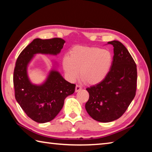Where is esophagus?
<instances>
[{"label": "esophagus", "instance_id": "obj_1", "mask_svg": "<svg viewBox=\"0 0 152 152\" xmlns=\"http://www.w3.org/2000/svg\"><path fill=\"white\" fill-rule=\"evenodd\" d=\"M81 89H82L81 86H79V85H77L76 87H75V92H78L79 91H81Z\"/></svg>", "mask_w": 152, "mask_h": 152}]
</instances>
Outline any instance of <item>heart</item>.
Returning a JSON list of instances; mask_svg holds the SVG:
<instances>
[{
    "instance_id": "heart-1",
    "label": "heart",
    "mask_w": 152,
    "mask_h": 152,
    "mask_svg": "<svg viewBox=\"0 0 152 152\" xmlns=\"http://www.w3.org/2000/svg\"><path fill=\"white\" fill-rule=\"evenodd\" d=\"M110 50L98 47L77 46L71 51V56H63L62 65L66 79L74 82L79 76L86 83H99L107 75L112 65Z\"/></svg>"
}]
</instances>
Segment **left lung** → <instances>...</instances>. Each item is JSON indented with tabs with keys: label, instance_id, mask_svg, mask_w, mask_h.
<instances>
[{
	"label": "left lung",
	"instance_id": "obj_1",
	"mask_svg": "<svg viewBox=\"0 0 152 152\" xmlns=\"http://www.w3.org/2000/svg\"><path fill=\"white\" fill-rule=\"evenodd\" d=\"M113 46L110 71L99 83L87 88L89 98L87 112L99 122H111L126 112L135 95L137 66L126 47L118 41L107 42Z\"/></svg>",
	"mask_w": 152,
	"mask_h": 152
}]
</instances>
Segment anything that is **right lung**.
Listing matches in <instances>:
<instances>
[{
    "label": "right lung",
    "instance_id": "1",
    "mask_svg": "<svg viewBox=\"0 0 152 152\" xmlns=\"http://www.w3.org/2000/svg\"><path fill=\"white\" fill-rule=\"evenodd\" d=\"M65 42L61 38L35 39L23 49L16 62L13 75L15 99L28 117L37 123L53 120L62 109L65 98L75 92V85L66 81L54 68L43 83H32L28 65L36 54L57 55Z\"/></svg>",
    "mask_w": 152,
    "mask_h": 152
}]
</instances>
